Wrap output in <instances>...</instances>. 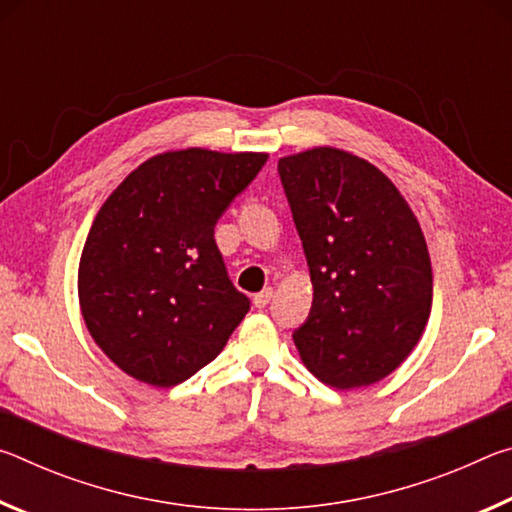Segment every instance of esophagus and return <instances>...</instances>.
<instances>
[{
    "label": "esophagus",
    "mask_w": 512,
    "mask_h": 512,
    "mask_svg": "<svg viewBox=\"0 0 512 512\" xmlns=\"http://www.w3.org/2000/svg\"><path fill=\"white\" fill-rule=\"evenodd\" d=\"M271 300H273V289H264V291H259V293H255V298H253V302H255V307H257V309H264Z\"/></svg>",
    "instance_id": "1"
}]
</instances>
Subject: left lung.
I'll return each instance as SVG.
<instances>
[{
	"mask_svg": "<svg viewBox=\"0 0 512 512\" xmlns=\"http://www.w3.org/2000/svg\"><path fill=\"white\" fill-rule=\"evenodd\" d=\"M277 171L314 287L293 334L300 359L341 391L375 384L409 357L431 314L420 223L386 173L343 149L293 153Z\"/></svg>",
	"mask_w": 512,
	"mask_h": 512,
	"instance_id": "8db88e82",
	"label": "left lung"
}]
</instances>
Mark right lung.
I'll use <instances>...</instances> for the list:
<instances>
[{"label":"right lung","mask_w":512,"mask_h":512,"mask_svg":"<svg viewBox=\"0 0 512 512\" xmlns=\"http://www.w3.org/2000/svg\"><path fill=\"white\" fill-rule=\"evenodd\" d=\"M268 153H158L101 205L79 262V305L103 354L144 384L176 386L207 366L244 320L214 241L225 207Z\"/></svg>","instance_id":"add662e5"}]
</instances>
